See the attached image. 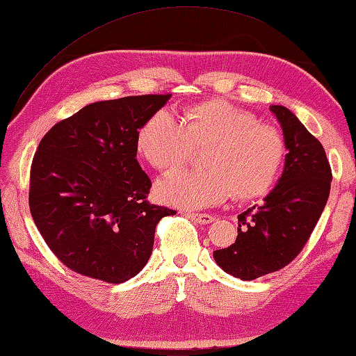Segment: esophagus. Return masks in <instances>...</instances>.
<instances>
[{"label": "esophagus", "mask_w": 356, "mask_h": 356, "mask_svg": "<svg viewBox=\"0 0 356 356\" xmlns=\"http://www.w3.org/2000/svg\"><path fill=\"white\" fill-rule=\"evenodd\" d=\"M187 218L197 222V223H201V225H207V223L214 222V216L207 214V213H187Z\"/></svg>", "instance_id": "obj_1"}]
</instances>
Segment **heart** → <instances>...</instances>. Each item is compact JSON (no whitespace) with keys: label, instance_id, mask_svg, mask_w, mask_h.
Returning <instances> with one entry per match:
<instances>
[{"label":"heart","instance_id":"1","mask_svg":"<svg viewBox=\"0 0 356 356\" xmlns=\"http://www.w3.org/2000/svg\"><path fill=\"white\" fill-rule=\"evenodd\" d=\"M201 146L205 169L160 181L155 187L160 201L199 210L222 204L232 193L240 199L263 196L278 179L287 152L278 128L259 124L252 113L223 99L190 106L181 122L168 110L155 111L136 136L137 152L161 173L183 168L192 149Z\"/></svg>","mask_w":356,"mask_h":356}]
</instances>
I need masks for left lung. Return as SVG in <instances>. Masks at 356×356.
I'll use <instances>...</instances> for the list:
<instances>
[{"instance_id": "1", "label": "left lung", "mask_w": 356, "mask_h": 356, "mask_svg": "<svg viewBox=\"0 0 356 356\" xmlns=\"http://www.w3.org/2000/svg\"><path fill=\"white\" fill-rule=\"evenodd\" d=\"M289 154L280 183L238 214L237 240L213 255L225 272L252 281L278 272L296 258L314 231L331 190L332 170L322 143L282 106H272Z\"/></svg>"}]
</instances>
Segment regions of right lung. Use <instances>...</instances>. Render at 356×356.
I'll use <instances>...</instances> for the list:
<instances>
[{"label":"right lung","instance_id":"add662e5","mask_svg":"<svg viewBox=\"0 0 356 356\" xmlns=\"http://www.w3.org/2000/svg\"><path fill=\"white\" fill-rule=\"evenodd\" d=\"M170 95L93 102L43 136L30 170L33 220L71 270L120 284L142 270L155 227L175 214L148 199L152 186L137 161L138 128Z\"/></svg>","mask_w":356,"mask_h":356}]
</instances>
